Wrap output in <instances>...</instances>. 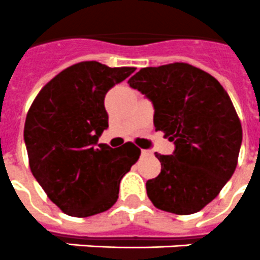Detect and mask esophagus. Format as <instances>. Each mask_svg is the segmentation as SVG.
<instances>
[{
	"mask_svg": "<svg viewBox=\"0 0 260 260\" xmlns=\"http://www.w3.org/2000/svg\"><path fill=\"white\" fill-rule=\"evenodd\" d=\"M141 156H143V157H148V156H150V152H149V150L143 149V150H141Z\"/></svg>",
	"mask_w": 260,
	"mask_h": 260,
	"instance_id": "esophagus-1",
	"label": "esophagus"
}]
</instances>
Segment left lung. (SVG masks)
<instances>
[{
	"label": "left lung",
	"mask_w": 260,
	"mask_h": 260,
	"mask_svg": "<svg viewBox=\"0 0 260 260\" xmlns=\"http://www.w3.org/2000/svg\"><path fill=\"white\" fill-rule=\"evenodd\" d=\"M152 100L156 131L176 149L156 154L161 172L147 181L157 209L187 215L217 197L234 173L242 144V125L221 83L204 70L176 62L145 67L129 80Z\"/></svg>",
	"instance_id": "obj_1"
}]
</instances>
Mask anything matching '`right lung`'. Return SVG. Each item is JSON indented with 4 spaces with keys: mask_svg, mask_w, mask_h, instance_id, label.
<instances>
[{
    "mask_svg": "<svg viewBox=\"0 0 260 260\" xmlns=\"http://www.w3.org/2000/svg\"><path fill=\"white\" fill-rule=\"evenodd\" d=\"M135 70L76 63L54 76L27 111L23 137L30 171L64 214L83 218L112 208L120 181L140 157L132 143L117 149L98 144L108 128L104 96Z\"/></svg>",
    "mask_w": 260,
    "mask_h": 260,
    "instance_id": "right-lung-1",
    "label": "right lung"
}]
</instances>
